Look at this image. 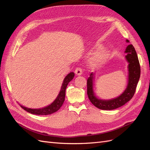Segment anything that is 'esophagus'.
Wrapping results in <instances>:
<instances>
[{
  "label": "esophagus",
  "mask_w": 150,
  "mask_h": 150,
  "mask_svg": "<svg viewBox=\"0 0 150 150\" xmlns=\"http://www.w3.org/2000/svg\"><path fill=\"white\" fill-rule=\"evenodd\" d=\"M83 73V70L80 67H77L75 70V74L77 76H81Z\"/></svg>",
  "instance_id": "obj_1"
}]
</instances>
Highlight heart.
Here are the masks:
<instances>
[{
    "label": "heart",
    "instance_id": "heart-1",
    "mask_svg": "<svg viewBox=\"0 0 150 150\" xmlns=\"http://www.w3.org/2000/svg\"><path fill=\"white\" fill-rule=\"evenodd\" d=\"M110 52L106 48H101L94 52L90 57V64L93 67H99L103 66L110 58Z\"/></svg>",
    "mask_w": 150,
    "mask_h": 150
}]
</instances>
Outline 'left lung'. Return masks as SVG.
<instances>
[{
	"label": "left lung",
	"mask_w": 150,
	"mask_h": 150,
	"mask_svg": "<svg viewBox=\"0 0 150 150\" xmlns=\"http://www.w3.org/2000/svg\"><path fill=\"white\" fill-rule=\"evenodd\" d=\"M127 42L129 41L127 39ZM125 52L127 53L126 59L128 62V83L127 88L120 96L116 98L103 100L98 99L93 91L94 74L91 73L87 80V94L90 101L94 106L103 110H112L123 106L134 96L136 88L140 77V65L137 52L132 44L127 46Z\"/></svg>",
	"instance_id": "left-lung-1"
}]
</instances>
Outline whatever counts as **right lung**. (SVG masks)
I'll list each match as a JSON object with an SVG mask.
<instances>
[{
	"instance_id": "1",
	"label": "right lung",
	"mask_w": 150,
	"mask_h": 150,
	"mask_svg": "<svg viewBox=\"0 0 150 150\" xmlns=\"http://www.w3.org/2000/svg\"><path fill=\"white\" fill-rule=\"evenodd\" d=\"M74 72H70L68 74L64 81L61 86V89L57 97L54 100V101L50 104V105L40 109H31L28 108L24 106L21 105V108H23L24 110L28 112L31 113V114L37 115H51L52 113L55 112L59 110L60 108L62 106V104L64 103L65 99V94H66V89L67 88V84H69L70 81L74 78Z\"/></svg>"
}]
</instances>
